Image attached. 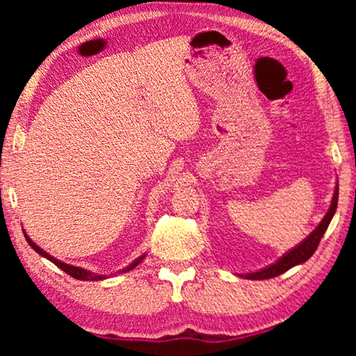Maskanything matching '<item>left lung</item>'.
<instances>
[{
    "mask_svg": "<svg viewBox=\"0 0 356 356\" xmlns=\"http://www.w3.org/2000/svg\"><path fill=\"white\" fill-rule=\"evenodd\" d=\"M337 202H339V184H335V191H334V196H332V202H330V207L327 213H325L323 220L318 227L314 228L313 232L309 233L308 236L305 238L303 241L300 243V245H296L293 250H290L289 252H285L284 256L280 257L279 261H275L274 264L264 267V269H259L256 272H250V274H238L240 277H245V279H250V280H264V279H272V277H277L280 274H284L291 267L298 266V264H303L309 259L311 256L314 254L316 248H318L321 238L327 230L330 220H332L335 211H337Z\"/></svg>",
    "mask_w": 356,
    "mask_h": 356,
    "instance_id": "left-lung-1",
    "label": "left lung"
}]
</instances>
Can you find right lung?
Here are the masks:
<instances>
[{"label": "right lung", "mask_w": 356, "mask_h": 356, "mask_svg": "<svg viewBox=\"0 0 356 356\" xmlns=\"http://www.w3.org/2000/svg\"><path fill=\"white\" fill-rule=\"evenodd\" d=\"M24 236H26V240H27L29 245L32 246V250H35V251L38 252V254L43 256V257H47L48 261H51L53 264L60 267L61 270H65L67 275L74 277V279H77V280H89V282H95V280H105V279H108V275H99V274H95V272H90V270H87V269H82V267H76V266L66 264V262H61V261H58V259H55V257H53V256L48 254L47 251H43L40 246H37L35 243H33V241L31 240V238L27 236V233H26V232H24ZM144 257H145V254L139 256L138 259H134L133 262H131V264H129L128 267H124V269H121V270L118 272V274H124V272H129V270H133L134 267L138 266L139 262L144 259Z\"/></svg>", "instance_id": "right-lung-1"}]
</instances>
